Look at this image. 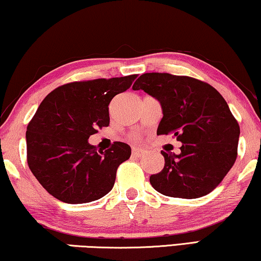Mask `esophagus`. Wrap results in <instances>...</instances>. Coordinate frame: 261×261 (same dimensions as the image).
Listing matches in <instances>:
<instances>
[{"mask_svg":"<svg viewBox=\"0 0 261 261\" xmlns=\"http://www.w3.org/2000/svg\"><path fill=\"white\" fill-rule=\"evenodd\" d=\"M132 155L134 158H141V156L144 155V150L139 149V148H133V151H132Z\"/></svg>","mask_w":261,"mask_h":261,"instance_id":"34e87169","label":"esophagus"}]
</instances>
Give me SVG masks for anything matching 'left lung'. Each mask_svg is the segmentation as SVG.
<instances>
[{"mask_svg":"<svg viewBox=\"0 0 261 261\" xmlns=\"http://www.w3.org/2000/svg\"><path fill=\"white\" fill-rule=\"evenodd\" d=\"M133 90L161 102L158 134H172L181 153H166L164 167L149 181L160 194L178 198L205 196L223 181L237 159L240 128L227 102L207 83L187 75L143 73Z\"/></svg>","mask_w":261,"mask_h":261,"instance_id":"1","label":"left lung"}]
</instances>
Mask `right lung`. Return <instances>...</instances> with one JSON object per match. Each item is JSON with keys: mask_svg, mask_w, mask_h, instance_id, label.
Listing matches in <instances>:
<instances>
[{"mask_svg": "<svg viewBox=\"0 0 261 261\" xmlns=\"http://www.w3.org/2000/svg\"><path fill=\"white\" fill-rule=\"evenodd\" d=\"M136 77L69 83L44 98L27 127V161L55 198L89 203L112 190L118 167L129 159L130 147L115 141L102 151L87 140L110 125L111 100L129 89Z\"/></svg>", "mask_w": 261, "mask_h": 261, "instance_id": "1", "label": "right lung"}]
</instances>
